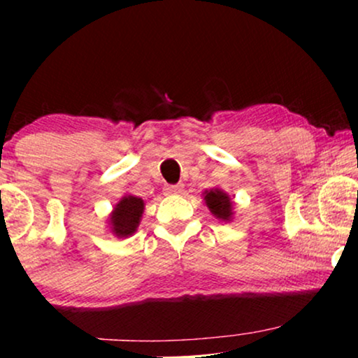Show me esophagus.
Returning <instances> with one entry per match:
<instances>
[{
  "label": "esophagus",
  "mask_w": 358,
  "mask_h": 358,
  "mask_svg": "<svg viewBox=\"0 0 358 358\" xmlns=\"http://www.w3.org/2000/svg\"><path fill=\"white\" fill-rule=\"evenodd\" d=\"M180 190H182V185H166L164 187V194L166 195H174V194H179Z\"/></svg>",
  "instance_id": "1"
}]
</instances>
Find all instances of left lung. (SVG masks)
Segmentation results:
<instances>
[{
	"label": "left lung",
	"mask_w": 358,
	"mask_h": 358,
	"mask_svg": "<svg viewBox=\"0 0 358 358\" xmlns=\"http://www.w3.org/2000/svg\"><path fill=\"white\" fill-rule=\"evenodd\" d=\"M205 205H207L213 217H217L222 222L229 223L234 217V207H233V199L222 190L220 187H213L205 190L202 194Z\"/></svg>",
	"instance_id": "1"
}]
</instances>
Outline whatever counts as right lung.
<instances>
[{
  "label": "right lung",
  "instance_id": "add662e5",
  "mask_svg": "<svg viewBox=\"0 0 358 358\" xmlns=\"http://www.w3.org/2000/svg\"><path fill=\"white\" fill-rule=\"evenodd\" d=\"M145 210V202L140 197L131 194H125L119 202L114 205L109 218H107V227L114 236L125 239L136 233V228L141 222V215Z\"/></svg>",
  "mask_w": 358,
  "mask_h": 358
}]
</instances>
